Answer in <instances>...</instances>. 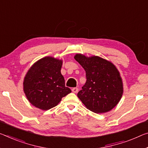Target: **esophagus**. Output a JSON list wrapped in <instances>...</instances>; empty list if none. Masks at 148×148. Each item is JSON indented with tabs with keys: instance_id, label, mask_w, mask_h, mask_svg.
<instances>
[{
	"instance_id": "34e87169",
	"label": "esophagus",
	"mask_w": 148,
	"mask_h": 148,
	"mask_svg": "<svg viewBox=\"0 0 148 148\" xmlns=\"http://www.w3.org/2000/svg\"><path fill=\"white\" fill-rule=\"evenodd\" d=\"M72 91L73 93H78V88H73L72 89Z\"/></svg>"
}]
</instances>
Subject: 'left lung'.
Returning <instances> with one entry per match:
<instances>
[{
  "label": "left lung",
  "instance_id": "1",
  "mask_svg": "<svg viewBox=\"0 0 148 148\" xmlns=\"http://www.w3.org/2000/svg\"><path fill=\"white\" fill-rule=\"evenodd\" d=\"M75 60L86 71V82L78 97L86 108L95 113L111 111L119 103L123 84L119 70L112 62L97 56L76 54Z\"/></svg>",
  "mask_w": 148,
  "mask_h": 148
}]
</instances>
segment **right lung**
Returning a JSON list of instances; mask_svg holds the SVG:
<instances>
[{
    "label": "right lung",
    "instance_id": "1",
    "mask_svg": "<svg viewBox=\"0 0 148 148\" xmlns=\"http://www.w3.org/2000/svg\"><path fill=\"white\" fill-rule=\"evenodd\" d=\"M62 60L46 57L37 60L28 70L23 79V91L27 100L41 110H49L59 103L71 92L65 86L61 74Z\"/></svg>",
    "mask_w": 148,
    "mask_h": 148
}]
</instances>
